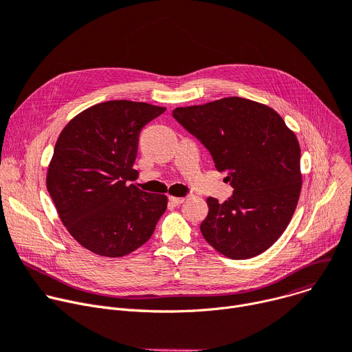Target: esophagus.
I'll use <instances>...</instances> for the list:
<instances>
[{"label": "esophagus", "instance_id": "obj_1", "mask_svg": "<svg viewBox=\"0 0 352 352\" xmlns=\"http://www.w3.org/2000/svg\"><path fill=\"white\" fill-rule=\"evenodd\" d=\"M168 201H170V204H171V205L178 206V205H181L185 199H184V198H179V197H170V199H168Z\"/></svg>", "mask_w": 352, "mask_h": 352}]
</instances>
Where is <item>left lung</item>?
Returning a JSON list of instances; mask_svg holds the SVG:
<instances>
[{"label":"left lung","mask_w":352,"mask_h":352,"mask_svg":"<svg viewBox=\"0 0 352 352\" xmlns=\"http://www.w3.org/2000/svg\"><path fill=\"white\" fill-rule=\"evenodd\" d=\"M173 116L210 151L214 167L228 173L232 198L206 199L205 240L232 260L268 250L295 213L300 189V147L272 108L240 97L175 108Z\"/></svg>","instance_id":"8db88e82"}]
</instances>
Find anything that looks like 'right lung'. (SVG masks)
Segmentation results:
<instances>
[{"instance_id":"obj_1","label":"right lung","mask_w":352,"mask_h":352,"mask_svg":"<svg viewBox=\"0 0 352 352\" xmlns=\"http://www.w3.org/2000/svg\"><path fill=\"white\" fill-rule=\"evenodd\" d=\"M166 111L146 102L108 101L74 116L61 131L46 185L58 217L87 250L123 257L143 245L167 209V197L133 181L139 135Z\"/></svg>"}]
</instances>
